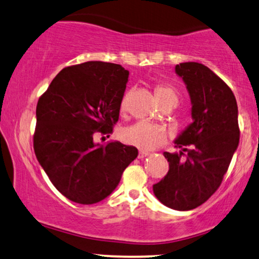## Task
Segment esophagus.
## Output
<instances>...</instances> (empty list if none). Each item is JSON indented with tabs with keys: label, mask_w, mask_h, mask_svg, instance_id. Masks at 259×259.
<instances>
[{
	"label": "esophagus",
	"mask_w": 259,
	"mask_h": 259,
	"mask_svg": "<svg viewBox=\"0 0 259 259\" xmlns=\"http://www.w3.org/2000/svg\"><path fill=\"white\" fill-rule=\"evenodd\" d=\"M149 154H148V152H145V151H140V152H138V158H140V159H142V158H144V157H147V156H148Z\"/></svg>",
	"instance_id": "1"
}]
</instances>
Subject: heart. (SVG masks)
Masks as SVG:
<instances>
[{
	"instance_id": "1",
	"label": "heart",
	"mask_w": 259,
	"mask_h": 259,
	"mask_svg": "<svg viewBox=\"0 0 259 259\" xmlns=\"http://www.w3.org/2000/svg\"><path fill=\"white\" fill-rule=\"evenodd\" d=\"M155 95L159 103H163V102L170 100V98H176L177 100L176 92L169 85H157L155 89ZM124 109L125 101H123L121 104V110L123 111ZM122 140L125 143L137 147L142 150L150 151L164 143L165 133L161 126L141 121L123 130Z\"/></svg>"
}]
</instances>
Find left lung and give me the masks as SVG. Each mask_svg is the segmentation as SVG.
<instances>
[{"instance_id":"8db88e82","label":"left lung","mask_w":259,"mask_h":259,"mask_svg":"<svg viewBox=\"0 0 259 259\" xmlns=\"http://www.w3.org/2000/svg\"><path fill=\"white\" fill-rule=\"evenodd\" d=\"M175 72L190 96L192 122L174 141L181 151L163 154L169 171L152 190L167 207L188 211L210 198L230 165L239 143L238 107L231 89L206 65L185 62Z\"/></svg>"}]
</instances>
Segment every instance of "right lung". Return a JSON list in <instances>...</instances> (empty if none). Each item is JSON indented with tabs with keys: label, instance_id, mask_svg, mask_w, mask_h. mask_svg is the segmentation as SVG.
I'll list each match as a JSON object with an SVG mask.
<instances>
[{
	"label": "right lung",
	"instance_id": "add662e5",
	"mask_svg": "<svg viewBox=\"0 0 259 259\" xmlns=\"http://www.w3.org/2000/svg\"><path fill=\"white\" fill-rule=\"evenodd\" d=\"M129 71L90 61L62 69L36 107V158L58 191L78 204H95L117 187L138 150L118 141L95 143L118 121Z\"/></svg>",
	"mask_w": 259,
	"mask_h": 259
}]
</instances>
